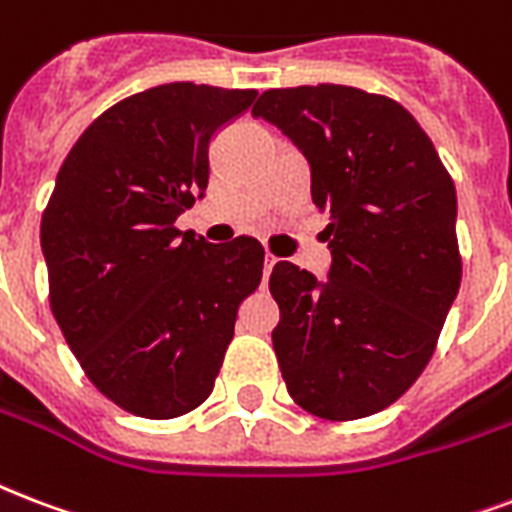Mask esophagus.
Here are the masks:
<instances>
[{
    "mask_svg": "<svg viewBox=\"0 0 512 512\" xmlns=\"http://www.w3.org/2000/svg\"><path fill=\"white\" fill-rule=\"evenodd\" d=\"M273 265H276V257H273V255H265V268H263V276H265V279L271 276Z\"/></svg>",
    "mask_w": 512,
    "mask_h": 512,
    "instance_id": "esophagus-1",
    "label": "esophagus"
}]
</instances>
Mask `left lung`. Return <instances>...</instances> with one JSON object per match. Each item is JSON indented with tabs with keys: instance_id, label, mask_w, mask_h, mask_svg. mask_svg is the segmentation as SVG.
Returning a JSON list of instances; mask_svg holds the SVG:
<instances>
[{
	"instance_id": "obj_1",
	"label": "left lung",
	"mask_w": 512,
	"mask_h": 512,
	"mask_svg": "<svg viewBox=\"0 0 512 512\" xmlns=\"http://www.w3.org/2000/svg\"><path fill=\"white\" fill-rule=\"evenodd\" d=\"M252 115L290 139L330 214L327 279L273 265V349L287 392L319 419L384 411L427 368L462 282L456 190L397 101L349 85L265 91Z\"/></svg>"
}]
</instances>
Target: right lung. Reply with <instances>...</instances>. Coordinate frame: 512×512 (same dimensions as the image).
Here are the masks:
<instances>
[{"label":"right lung","instance_id":"add662e5","mask_svg":"<svg viewBox=\"0 0 512 512\" xmlns=\"http://www.w3.org/2000/svg\"><path fill=\"white\" fill-rule=\"evenodd\" d=\"M257 91L166 83L85 128L42 214L50 308L93 386L123 411L174 419L212 395L260 241L209 244L174 222L204 198L209 144Z\"/></svg>","mask_w":512,"mask_h":512}]
</instances>
